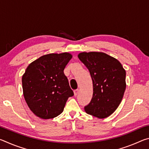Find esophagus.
I'll use <instances>...</instances> for the list:
<instances>
[{
	"label": "esophagus",
	"instance_id": "34e87169",
	"mask_svg": "<svg viewBox=\"0 0 149 149\" xmlns=\"http://www.w3.org/2000/svg\"><path fill=\"white\" fill-rule=\"evenodd\" d=\"M78 93H79V89L74 90V95H75V96H76L78 94Z\"/></svg>",
	"mask_w": 149,
	"mask_h": 149
}]
</instances>
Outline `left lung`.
<instances>
[{"label":"left lung","mask_w":149,"mask_h":149,"mask_svg":"<svg viewBox=\"0 0 149 149\" xmlns=\"http://www.w3.org/2000/svg\"><path fill=\"white\" fill-rule=\"evenodd\" d=\"M78 58L89 70L93 80V97L84 107L85 112L99 118L109 116L124 94L125 70L118 60L103 52H81Z\"/></svg>","instance_id":"left-lung-1"}]
</instances>
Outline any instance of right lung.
<instances>
[{"label": "right lung", "instance_id": "right-lung-1", "mask_svg": "<svg viewBox=\"0 0 149 149\" xmlns=\"http://www.w3.org/2000/svg\"><path fill=\"white\" fill-rule=\"evenodd\" d=\"M72 58L67 52L49 54L31 63L22 76L25 100L33 112L42 119L58 116L74 91L64 70Z\"/></svg>", "mask_w": 149, "mask_h": 149}]
</instances>
